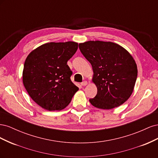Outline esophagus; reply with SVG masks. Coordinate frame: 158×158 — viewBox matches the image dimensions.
Segmentation results:
<instances>
[{
  "label": "esophagus",
  "instance_id": "esophagus-1",
  "mask_svg": "<svg viewBox=\"0 0 158 158\" xmlns=\"http://www.w3.org/2000/svg\"><path fill=\"white\" fill-rule=\"evenodd\" d=\"M88 84V82L87 81H84L82 83H81V85H83V86H85V85H86Z\"/></svg>",
  "mask_w": 158,
  "mask_h": 158
}]
</instances>
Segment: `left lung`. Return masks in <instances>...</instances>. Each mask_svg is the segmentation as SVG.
<instances>
[{"mask_svg":"<svg viewBox=\"0 0 158 158\" xmlns=\"http://www.w3.org/2000/svg\"><path fill=\"white\" fill-rule=\"evenodd\" d=\"M79 48L92 64V82L98 88L97 95L89 100L91 104L111 109L125 103L133 92L138 74L132 55L110 41H89L80 44Z\"/></svg>","mask_w":158,"mask_h":158,"instance_id":"1","label":"left lung"}]
</instances>
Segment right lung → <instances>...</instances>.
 I'll use <instances>...</instances> for the list:
<instances>
[{"instance_id": "1", "label": "right lung", "mask_w": 158, "mask_h": 158, "mask_svg": "<svg viewBox=\"0 0 158 158\" xmlns=\"http://www.w3.org/2000/svg\"><path fill=\"white\" fill-rule=\"evenodd\" d=\"M74 41L51 42L28 55L23 66V84L31 98L48 111H60L78 90L70 80L68 60L78 49Z\"/></svg>"}]
</instances>
